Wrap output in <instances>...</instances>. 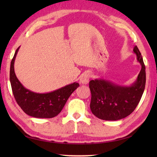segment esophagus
<instances>
[{"instance_id":"34e87169","label":"esophagus","mask_w":157,"mask_h":157,"mask_svg":"<svg viewBox=\"0 0 157 157\" xmlns=\"http://www.w3.org/2000/svg\"><path fill=\"white\" fill-rule=\"evenodd\" d=\"M90 77H91V73L90 72H86L82 75L80 79H79V82H80L82 84H85V85L88 84Z\"/></svg>"}]
</instances>
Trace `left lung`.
<instances>
[{
    "label": "left lung",
    "instance_id": "1",
    "mask_svg": "<svg viewBox=\"0 0 157 157\" xmlns=\"http://www.w3.org/2000/svg\"><path fill=\"white\" fill-rule=\"evenodd\" d=\"M133 51L141 65V70L131 85L121 86L104 78L90 82L92 94L90 106L96 117L106 121H117L129 115L138 105L145 88L146 69L137 46Z\"/></svg>",
    "mask_w": 157,
    "mask_h": 157
}]
</instances>
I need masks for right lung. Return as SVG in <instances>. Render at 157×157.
<instances>
[{
  "label": "right lung",
  "mask_w": 157,
  "mask_h": 157,
  "mask_svg": "<svg viewBox=\"0 0 157 157\" xmlns=\"http://www.w3.org/2000/svg\"><path fill=\"white\" fill-rule=\"evenodd\" d=\"M19 47L16 50L10 67V82L17 102L26 114L36 118H52L59 115L72 93L79 84L77 82L56 90L37 93L25 88L17 78L14 63Z\"/></svg>",
  "instance_id": "1"
}]
</instances>
